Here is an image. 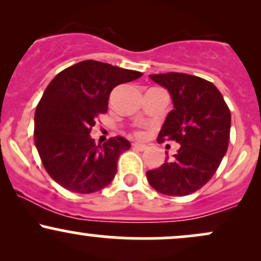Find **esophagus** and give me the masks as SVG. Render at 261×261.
Segmentation results:
<instances>
[{
  "label": "esophagus",
  "mask_w": 261,
  "mask_h": 261,
  "mask_svg": "<svg viewBox=\"0 0 261 261\" xmlns=\"http://www.w3.org/2000/svg\"><path fill=\"white\" fill-rule=\"evenodd\" d=\"M133 146H134L135 149H137V151H145V149L147 148V146L143 145V143H139V142L133 143Z\"/></svg>",
  "instance_id": "obj_1"
}]
</instances>
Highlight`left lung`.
<instances>
[{
	"label": "left lung",
	"mask_w": 261,
	"mask_h": 261,
	"mask_svg": "<svg viewBox=\"0 0 261 261\" xmlns=\"http://www.w3.org/2000/svg\"><path fill=\"white\" fill-rule=\"evenodd\" d=\"M167 89L173 109L158 141L180 145L173 158L146 173L151 187L169 196H184L201 189L216 173L228 148L230 112L214 83L187 73L149 74Z\"/></svg>",
	"instance_id": "left-lung-1"
}]
</instances>
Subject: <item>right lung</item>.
<instances>
[{"mask_svg":"<svg viewBox=\"0 0 261 261\" xmlns=\"http://www.w3.org/2000/svg\"><path fill=\"white\" fill-rule=\"evenodd\" d=\"M141 76L86 60L65 68L46 87L35 110V147L44 168L62 188L91 194L112 182L119 157L130 142L118 136L95 145L89 134L98 115L107 113L113 88Z\"/></svg>","mask_w":261,"mask_h":261,"instance_id":"1","label":"right lung"}]
</instances>
